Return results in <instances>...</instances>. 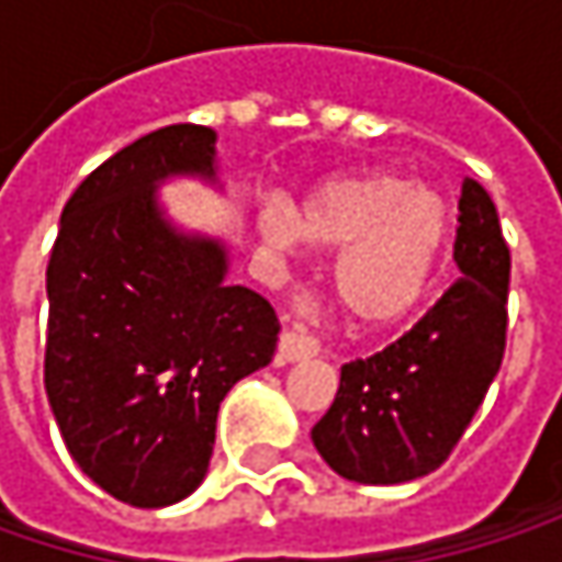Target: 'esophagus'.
Segmentation results:
<instances>
[{
	"instance_id": "obj_1",
	"label": "esophagus",
	"mask_w": 562,
	"mask_h": 562,
	"mask_svg": "<svg viewBox=\"0 0 562 562\" xmlns=\"http://www.w3.org/2000/svg\"><path fill=\"white\" fill-rule=\"evenodd\" d=\"M315 355V341L299 328H285L280 335V348H277V364H295V361H305Z\"/></svg>"
}]
</instances>
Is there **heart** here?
I'll list each match as a JSON object with an SVG mask.
<instances>
[{
	"mask_svg": "<svg viewBox=\"0 0 562 562\" xmlns=\"http://www.w3.org/2000/svg\"><path fill=\"white\" fill-rule=\"evenodd\" d=\"M270 247L289 250L299 237L318 247H345L335 285L345 312L361 325H393L416 312L446 260L456 211L432 184L371 169L318 184L299 207V221L270 207L260 217Z\"/></svg>",
	"mask_w": 562,
	"mask_h": 562,
	"instance_id": "1",
	"label": "heart"
}]
</instances>
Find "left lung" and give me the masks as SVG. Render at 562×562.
<instances>
[{"instance_id": "1", "label": "left lung", "mask_w": 562, "mask_h": 562, "mask_svg": "<svg viewBox=\"0 0 562 562\" xmlns=\"http://www.w3.org/2000/svg\"><path fill=\"white\" fill-rule=\"evenodd\" d=\"M452 257L462 277L403 338L345 364L335 403L312 426L318 456L348 482L400 485L436 472L498 378L510 250L475 178L462 181Z\"/></svg>"}]
</instances>
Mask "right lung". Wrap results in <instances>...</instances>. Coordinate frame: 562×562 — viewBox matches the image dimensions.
Instances as JSON below:
<instances>
[{"label":"right lung","instance_id":"right-lung-1","mask_svg":"<svg viewBox=\"0 0 562 562\" xmlns=\"http://www.w3.org/2000/svg\"><path fill=\"white\" fill-rule=\"evenodd\" d=\"M217 133L156 130L70 194L48 260L45 391L70 459L133 507L188 498L207 475L227 391L277 351L273 305L227 282V247L181 234L156 188L214 181Z\"/></svg>","mask_w":562,"mask_h":562}]
</instances>
